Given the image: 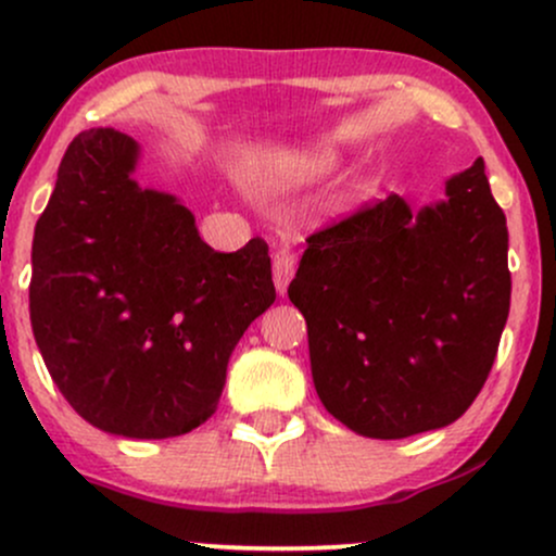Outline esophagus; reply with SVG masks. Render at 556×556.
<instances>
[{
	"instance_id": "1",
	"label": "esophagus",
	"mask_w": 556,
	"mask_h": 556,
	"mask_svg": "<svg viewBox=\"0 0 556 556\" xmlns=\"http://www.w3.org/2000/svg\"><path fill=\"white\" fill-rule=\"evenodd\" d=\"M291 278H293V257L286 250H280L276 252V257H273V280H276V291L280 296L289 291Z\"/></svg>"
}]
</instances>
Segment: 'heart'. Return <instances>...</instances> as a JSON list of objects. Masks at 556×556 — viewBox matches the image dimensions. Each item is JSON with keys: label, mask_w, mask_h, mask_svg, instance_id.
I'll use <instances>...</instances> for the list:
<instances>
[{"label": "heart", "mask_w": 556, "mask_h": 556, "mask_svg": "<svg viewBox=\"0 0 556 556\" xmlns=\"http://www.w3.org/2000/svg\"><path fill=\"white\" fill-rule=\"evenodd\" d=\"M338 163H341V155L332 148L296 150V153H289L276 163V168L270 172V185L280 189L315 185V181L336 172Z\"/></svg>", "instance_id": "1"}]
</instances>
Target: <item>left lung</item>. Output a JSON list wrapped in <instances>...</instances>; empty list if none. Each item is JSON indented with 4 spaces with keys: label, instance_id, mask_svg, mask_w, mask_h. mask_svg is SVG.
I'll use <instances>...</instances> for the list:
<instances>
[{
    "label": "left lung",
    "instance_id": "obj_1",
    "mask_svg": "<svg viewBox=\"0 0 556 556\" xmlns=\"http://www.w3.org/2000/svg\"><path fill=\"white\" fill-rule=\"evenodd\" d=\"M507 220L484 161L410 211L401 194L312 233L289 286L315 390L371 440L442 429L484 388L510 315Z\"/></svg>",
    "mask_w": 556,
    "mask_h": 556
}]
</instances>
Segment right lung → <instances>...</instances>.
<instances>
[{
    "instance_id": "obj_1",
    "label": "right lung",
    "mask_w": 556,
    "mask_h": 556,
    "mask_svg": "<svg viewBox=\"0 0 556 556\" xmlns=\"http://www.w3.org/2000/svg\"><path fill=\"white\" fill-rule=\"evenodd\" d=\"M140 155L111 127L70 142L33 233L30 325L85 421L166 440L215 414L228 358L276 286L263 239L215 252L185 202L135 179Z\"/></svg>"
}]
</instances>
